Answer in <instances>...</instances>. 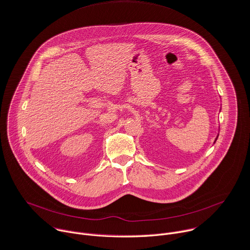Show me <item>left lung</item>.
Instances as JSON below:
<instances>
[{"mask_svg": "<svg viewBox=\"0 0 250 250\" xmlns=\"http://www.w3.org/2000/svg\"><path fill=\"white\" fill-rule=\"evenodd\" d=\"M220 112H221V110H220ZM218 136H219V133H218V134H217V136H216V138H215V141H214V143H215V142H216V140H217V138H218Z\"/></svg>", "mask_w": 250, "mask_h": 250, "instance_id": "obj_1", "label": "left lung"}]
</instances>
